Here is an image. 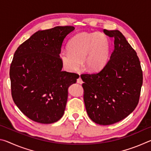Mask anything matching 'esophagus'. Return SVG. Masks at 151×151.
Listing matches in <instances>:
<instances>
[{
	"instance_id": "esophagus-1",
	"label": "esophagus",
	"mask_w": 151,
	"mask_h": 151,
	"mask_svg": "<svg viewBox=\"0 0 151 151\" xmlns=\"http://www.w3.org/2000/svg\"><path fill=\"white\" fill-rule=\"evenodd\" d=\"M76 82H77V83H79V84H82V83H83V80H82V79H81V76H79V77L77 78V81H76Z\"/></svg>"
}]
</instances>
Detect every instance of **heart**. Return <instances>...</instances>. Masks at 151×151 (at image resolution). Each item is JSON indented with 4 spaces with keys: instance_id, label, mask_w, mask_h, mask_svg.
Returning a JSON list of instances; mask_svg holds the SVG:
<instances>
[{
    "instance_id": "obj_1",
    "label": "heart",
    "mask_w": 151,
    "mask_h": 151,
    "mask_svg": "<svg viewBox=\"0 0 151 151\" xmlns=\"http://www.w3.org/2000/svg\"><path fill=\"white\" fill-rule=\"evenodd\" d=\"M68 50L62 51L60 55L66 70H78L84 60L88 70L96 72L101 70L108 62L111 46L108 38L103 34L82 32L70 40Z\"/></svg>"
}]
</instances>
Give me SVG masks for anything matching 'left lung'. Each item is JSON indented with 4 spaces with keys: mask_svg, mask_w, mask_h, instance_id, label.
<instances>
[{
    "mask_svg": "<svg viewBox=\"0 0 151 151\" xmlns=\"http://www.w3.org/2000/svg\"><path fill=\"white\" fill-rule=\"evenodd\" d=\"M114 49L103 69L82 74L84 102L93 122L109 125L126 118L139 103L142 70L137 54L119 30L104 29Z\"/></svg>",
    "mask_w": 151,
    "mask_h": 151,
    "instance_id": "left-lung-1",
    "label": "left lung"
}]
</instances>
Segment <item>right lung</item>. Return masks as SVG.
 <instances>
[{
    "instance_id": "add662e5",
    "label": "right lung",
    "mask_w": 151,
    "mask_h": 151,
    "mask_svg": "<svg viewBox=\"0 0 151 151\" xmlns=\"http://www.w3.org/2000/svg\"><path fill=\"white\" fill-rule=\"evenodd\" d=\"M75 27L39 30L20 45L10 66L11 95L28 118L42 124L58 121L65 112L68 88L77 74L62 71L63 40Z\"/></svg>"
}]
</instances>
